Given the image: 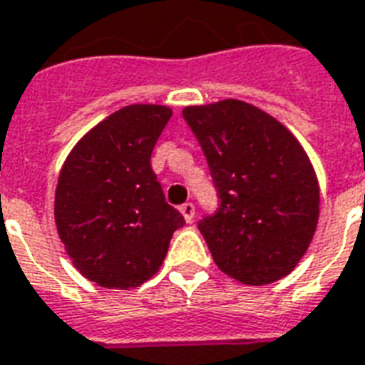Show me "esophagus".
I'll use <instances>...</instances> for the list:
<instances>
[{"label":"esophagus","instance_id":"1","mask_svg":"<svg viewBox=\"0 0 365 365\" xmlns=\"http://www.w3.org/2000/svg\"><path fill=\"white\" fill-rule=\"evenodd\" d=\"M180 210H182L183 218H185L187 222H191L193 217H195V205L193 203H183L182 207H180Z\"/></svg>","mask_w":365,"mask_h":365}]
</instances>
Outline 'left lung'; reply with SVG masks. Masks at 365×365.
Returning <instances> with one entry per match:
<instances>
[{
    "instance_id": "left-lung-1",
    "label": "left lung",
    "mask_w": 365,
    "mask_h": 365,
    "mask_svg": "<svg viewBox=\"0 0 365 365\" xmlns=\"http://www.w3.org/2000/svg\"><path fill=\"white\" fill-rule=\"evenodd\" d=\"M209 164L218 209L199 232L218 269L244 284L294 271L319 220V183L296 137L242 100L183 108Z\"/></svg>"
}]
</instances>
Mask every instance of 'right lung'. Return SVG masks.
Returning a JSON list of instances; mask_svg holds the SVG:
<instances>
[{"label": "right lung", "mask_w": 365, "mask_h": 365, "mask_svg": "<svg viewBox=\"0 0 365 365\" xmlns=\"http://www.w3.org/2000/svg\"><path fill=\"white\" fill-rule=\"evenodd\" d=\"M170 118L172 110L156 104L121 108L75 145L59 172L58 234L73 265L98 286H141L185 224L150 166Z\"/></svg>", "instance_id": "1"}]
</instances>
